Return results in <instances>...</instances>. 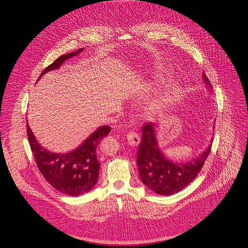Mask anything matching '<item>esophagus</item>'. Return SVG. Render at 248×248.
Returning <instances> with one entry per match:
<instances>
[{
	"mask_svg": "<svg viewBox=\"0 0 248 248\" xmlns=\"http://www.w3.org/2000/svg\"><path fill=\"white\" fill-rule=\"evenodd\" d=\"M126 140H127V144L131 145L133 147H136L140 144V137L137 133L135 132H129L126 134Z\"/></svg>",
	"mask_w": 248,
	"mask_h": 248,
	"instance_id": "34e87169",
	"label": "esophagus"
}]
</instances>
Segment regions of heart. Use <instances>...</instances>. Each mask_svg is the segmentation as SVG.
<instances>
[{"label": "heart", "mask_w": 248, "mask_h": 248, "mask_svg": "<svg viewBox=\"0 0 248 248\" xmlns=\"http://www.w3.org/2000/svg\"><path fill=\"white\" fill-rule=\"evenodd\" d=\"M157 68H158V71H159L161 74L168 75L169 73H170V68H169V67L167 66V65L161 64V65H159V66H158Z\"/></svg>", "instance_id": "obj_1"}]
</instances>
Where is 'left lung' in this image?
Wrapping results in <instances>:
<instances>
[{
    "label": "left lung",
    "mask_w": 248,
    "mask_h": 248,
    "mask_svg": "<svg viewBox=\"0 0 248 248\" xmlns=\"http://www.w3.org/2000/svg\"><path fill=\"white\" fill-rule=\"evenodd\" d=\"M205 82H210L204 75ZM211 151V145L197 159L188 163H175L168 160L158 147L155 124L142 125L141 141L137 154L139 175L151 191L159 195H172L188 186L198 176Z\"/></svg>",
    "instance_id": "1"
}]
</instances>
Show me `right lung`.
I'll use <instances>...</instances> for the list:
<instances>
[{"label": "right lung", "instance_id": "1", "mask_svg": "<svg viewBox=\"0 0 248 248\" xmlns=\"http://www.w3.org/2000/svg\"><path fill=\"white\" fill-rule=\"evenodd\" d=\"M81 51L82 48L61 55L42 71L39 78L47 71L59 68L65 60ZM110 129L108 125L98 127L76 150L67 154L50 153L41 147L28 124L27 136L37 167L45 180L57 191L69 196H78L88 192L97 182L100 164L96 158V149L100 140L109 134Z\"/></svg>", "mask_w": 248, "mask_h": 248}]
</instances>
